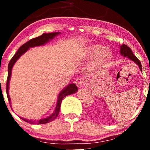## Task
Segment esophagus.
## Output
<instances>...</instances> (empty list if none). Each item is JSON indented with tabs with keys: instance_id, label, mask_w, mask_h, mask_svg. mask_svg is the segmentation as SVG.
<instances>
[{
	"instance_id": "1",
	"label": "esophagus",
	"mask_w": 150,
	"mask_h": 150,
	"mask_svg": "<svg viewBox=\"0 0 150 150\" xmlns=\"http://www.w3.org/2000/svg\"><path fill=\"white\" fill-rule=\"evenodd\" d=\"M75 84L78 87H82V85L84 84V80L82 78H77L76 80H75Z\"/></svg>"
}]
</instances>
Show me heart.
<instances>
[{
	"label": "heart",
	"instance_id": "1",
	"mask_svg": "<svg viewBox=\"0 0 150 150\" xmlns=\"http://www.w3.org/2000/svg\"><path fill=\"white\" fill-rule=\"evenodd\" d=\"M82 56L85 58H93L95 66L104 64L112 58V53L108 51L106 46L101 44H91L87 46L82 51Z\"/></svg>",
	"mask_w": 150,
	"mask_h": 150
}]
</instances>
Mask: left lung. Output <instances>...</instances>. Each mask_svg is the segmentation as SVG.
<instances>
[{
	"mask_svg": "<svg viewBox=\"0 0 150 150\" xmlns=\"http://www.w3.org/2000/svg\"><path fill=\"white\" fill-rule=\"evenodd\" d=\"M120 53L121 56H124V57H127L130 60H131L132 61L135 62L136 64L138 65L139 68H140V71H142V65H141L140 61H139L138 58L136 57L135 56H134L132 50L130 49L128 46L125 45V44H123V45L120 46Z\"/></svg>",
	"mask_w": 150,
	"mask_h": 150,
	"instance_id": "obj_1",
	"label": "left lung"
}]
</instances>
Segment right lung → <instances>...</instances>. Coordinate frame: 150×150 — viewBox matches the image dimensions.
<instances>
[{
    "label": "right lung",
    "instance_id": "1",
    "mask_svg": "<svg viewBox=\"0 0 150 150\" xmlns=\"http://www.w3.org/2000/svg\"><path fill=\"white\" fill-rule=\"evenodd\" d=\"M61 34V32H52V33H44L42 35L39 36V37L34 38V39H31V40L28 41L27 42H26L25 44H24L23 45L20 46L19 48L16 53L13 56V57L12 58V59L10 60L9 64H8V79H7V85H6V93L7 96H8V101H9L10 104H11V99H10V95H9V84H10V80L11 78V74H12V70H13V65H15V63H16V61L21 57L22 55H23L25 52H27L28 51V49L32 47H36V46H43L44 44H47L48 42H49L50 41L52 40L53 39H54L56 36H58V34ZM78 89L75 84H69L68 86L64 87L62 90L60 92L58 96L57 99V103H56V108H55L54 111L52 114L50 115L49 116L46 117V118H42L40 120H29L26 119V118L20 117V118L22 119L25 121L29 123H32V124H34V123H37V124H45V123H49V122L52 121L56 118V117L58 116V113H59L60 108H61V101L63 100V99L66 96L70 95V94H74L76 92H77ZM11 106V104H10Z\"/></svg>",
    "mask_w": 150,
    "mask_h": 150
}]
</instances>
